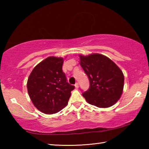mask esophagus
Returning <instances> with one entry per match:
<instances>
[{
  "instance_id": "1",
  "label": "esophagus",
  "mask_w": 149,
  "mask_h": 149,
  "mask_svg": "<svg viewBox=\"0 0 149 149\" xmlns=\"http://www.w3.org/2000/svg\"><path fill=\"white\" fill-rule=\"evenodd\" d=\"M75 87L76 89H78V88H79V84H78V83H76V84H75Z\"/></svg>"
}]
</instances>
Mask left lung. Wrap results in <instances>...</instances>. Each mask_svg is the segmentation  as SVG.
Listing matches in <instances>:
<instances>
[{
  "mask_svg": "<svg viewBox=\"0 0 149 149\" xmlns=\"http://www.w3.org/2000/svg\"><path fill=\"white\" fill-rule=\"evenodd\" d=\"M80 65L89 80V88L82 93L88 103L99 108L114 105L122 95V72L108 57L100 54L80 55Z\"/></svg>",
  "mask_w": 149,
  "mask_h": 149,
  "instance_id": "obj_1",
  "label": "left lung"
}]
</instances>
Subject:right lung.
I'll list each match as a JSON object with an SVG mask.
<instances>
[{
  "label": "right lung",
  "instance_id": "right-lung-1",
  "mask_svg": "<svg viewBox=\"0 0 149 149\" xmlns=\"http://www.w3.org/2000/svg\"><path fill=\"white\" fill-rule=\"evenodd\" d=\"M63 62L62 58H47L34 68L27 80L30 99L45 114H54L63 109L74 89L62 71Z\"/></svg>",
  "mask_w": 149,
  "mask_h": 149
}]
</instances>
